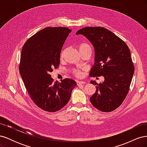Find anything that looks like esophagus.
I'll return each instance as SVG.
<instances>
[{
	"mask_svg": "<svg viewBox=\"0 0 147 147\" xmlns=\"http://www.w3.org/2000/svg\"><path fill=\"white\" fill-rule=\"evenodd\" d=\"M77 83L78 85H80V84H84V83H85V82H84V81H77Z\"/></svg>",
	"mask_w": 147,
	"mask_h": 147,
	"instance_id": "1",
	"label": "esophagus"
}]
</instances>
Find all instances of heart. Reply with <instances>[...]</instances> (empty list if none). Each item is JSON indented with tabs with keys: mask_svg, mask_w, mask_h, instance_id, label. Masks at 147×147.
Masks as SVG:
<instances>
[{
	"mask_svg": "<svg viewBox=\"0 0 147 147\" xmlns=\"http://www.w3.org/2000/svg\"><path fill=\"white\" fill-rule=\"evenodd\" d=\"M77 48H78V50L80 53H82L84 51H88V50L91 51V46L86 42H81L80 43H79L77 46ZM64 54V50H63L61 51V55H60L61 59L63 58ZM82 70H83L79 69H75L72 70V73L74 74V75L75 77H82L83 75Z\"/></svg>",
	"mask_w": 147,
	"mask_h": 147,
	"instance_id": "heart-1",
	"label": "heart"
}]
</instances>
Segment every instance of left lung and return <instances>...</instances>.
I'll use <instances>...</instances> for the list:
<instances>
[{"label": "left lung", "instance_id": "8db88e82", "mask_svg": "<svg viewBox=\"0 0 147 147\" xmlns=\"http://www.w3.org/2000/svg\"><path fill=\"white\" fill-rule=\"evenodd\" d=\"M77 35L85 36L95 49V63L90 75L103 76V83H90L96 90L90 97L92 105L104 112L117 109L125 99L129 88L134 66L130 50L122 39L102 27H86L78 30Z\"/></svg>", "mask_w": 147, "mask_h": 147}]
</instances>
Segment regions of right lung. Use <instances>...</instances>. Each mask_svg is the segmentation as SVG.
<instances>
[{
    "label": "right lung",
    "instance_id": "right-lung-1",
    "mask_svg": "<svg viewBox=\"0 0 147 147\" xmlns=\"http://www.w3.org/2000/svg\"><path fill=\"white\" fill-rule=\"evenodd\" d=\"M72 30L48 27L30 37L22 48L19 70L30 99L44 111L55 112L68 103L77 83L65 78L54 82L50 74L59 67L64 42Z\"/></svg>",
    "mask_w": 147,
    "mask_h": 147
}]
</instances>
